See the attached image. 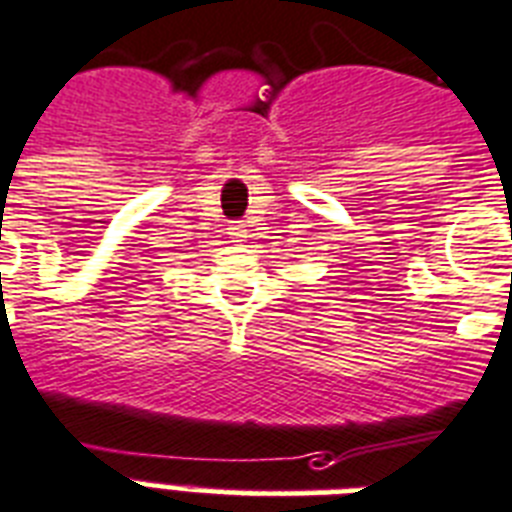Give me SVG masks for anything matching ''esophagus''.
<instances>
[{
    "mask_svg": "<svg viewBox=\"0 0 512 512\" xmlns=\"http://www.w3.org/2000/svg\"><path fill=\"white\" fill-rule=\"evenodd\" d=\"M229 235H232V243H243V237H248V229H245L243 221H232L229 224Z\"/></svg>",
    "mask_w": 512,
    "mask_h": 512,
    "instance_id": "34e87169",
    "label": "esophagus"
}]
</instances>
